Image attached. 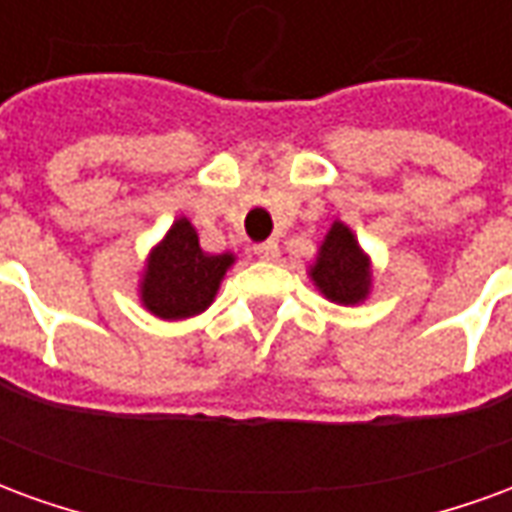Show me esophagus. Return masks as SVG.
I'll list each match as a JSON object with an SVG mask.
<instances>
[{
  "instance_id": "esophagus-1",
  "label": "esophagus",
  "mask_w": 512,
  "mask_h": 512,
  "mask_svg": "<svg viewBox=\"0 0 512 512\" xmlns=\"http://www.w3.org/2000/svg\"><path fill=\"white\" fill-rule=\"evenodd\" d=\"M255 255L263 257V260H277L279 244H277V241H263V244L255 246Z\"/></svg>"
}]
</instances>
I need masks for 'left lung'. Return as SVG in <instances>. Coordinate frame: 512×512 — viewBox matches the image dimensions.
Here are the masks:
<instances>
[{
  "label": "left lung",
  "instance_id": "obj_1",
  "mask_svg": "<svg viewBox=\"0 0 512 512\" xmlns=\"http://www.w3.org/2000/svg\"><path fill=\"white\" fill-rule=\"evenodd\" d=\"M312 279L326 299L337 304H356L370 288V266L362 249L356 246L354 233L345 224L334 222L321 246V257L312 266Z\"/></svg>",
  "mask_w": 512,
  "mask_h": 512
}]
</instances>
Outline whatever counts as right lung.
<instances>
[{
	"instance_id": "1",
	"label": "right lung",
	"mask_w": 512,
	"mask_h": 512,
	"mask_svg": "<svg viewBox=\"0 0 512 512\" xmlns=\"http://www.w3.org/2000/svg\"><path fill=\"white\" fill-rule=\"evenodd\" d=\"M230 263L233 255H205L194 227L180 219L147 260L142 301L158 318H191L211 304Z\"/></svg>"
}]
</instances>
